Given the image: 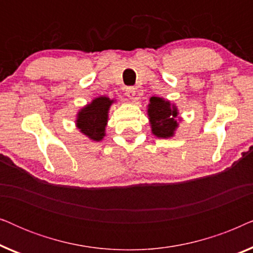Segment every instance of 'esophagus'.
<instances>
[{"instance_id":"obj_1","label":"esophagus","mask_w":253,"mask_h":253,"mask_svg":"<svg viewBox=\"0 0 253 253\" xmlns=\"http://www.w3.org/2000/svg\"><path fill=\"white\" fill-rule=\"evenodd\" d=\"M126 94L127 98L133 99V98H134V95H136V88L132 87V86H129V87H126Z\"/></svg>"}]
</instances>
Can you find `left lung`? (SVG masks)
I'll return each mask as SVG.
<instances>
[{"label":"left lung","mask_w":253,"mask_h":253,"mask_svg":"<svg viewBox=\"0 0 253 253\" xmlns=\"http://www.w3.org/2000/svg\"><path fill=\"white\" fill-rule=\"evenodd\" d=\"M148 117H150L152 132L159 138H170L178 123L177 108L165 99L152 96L148 103Z\"/></svg>","instance_id":"obj_1"}]
</instances>
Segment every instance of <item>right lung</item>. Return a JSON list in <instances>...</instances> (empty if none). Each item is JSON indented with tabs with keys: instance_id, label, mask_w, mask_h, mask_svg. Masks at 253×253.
I'll return each instance as SVG.
<instances>
[{
	"instance_id": "add662e5",
	"label": "right lung",
	"mask_w": 253,
	"mask_h": 253,
	"mask_svg": "<svg viewBox=\"0 0 253 253\" xmlns=\"http://www.w3.org/2000/svg\"><path fill=\"white\" fill-rule=\"evenodd\" d=\"M113 102L114 100H110L107 96H99L81 109L76 121L81 132L94 141L102 140L106 134L108 110Z\"/></svg>"
}]
</instances>
